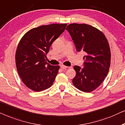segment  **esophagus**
<instances>
[{"label":"esophagus","instance_id":"esophagus-1","mask_svg":"<svg viewBox=\"0 0 125 125\" xmlns=\"http://www.w3.org/2000/svg\"><path fill=\"white\" fill-rule=\"evenodd\" d=\"M61 68L62 69H66L67 68V66H64V65H61Z\"/></svg>","mask_w":125,"mask_h":125}]
</instances>
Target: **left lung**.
I'll use <instances>...</instances> for the list:
<instances>
[{"instance_id": "left-lung-1", "label": "left lung", "mask_w": 125, "mask_h": 125, "mask_svg": "<svg viewBox=\"0 0 125 125\" xmlns=\"http://www.w3.org/2000/svg\"><path fill=\"white\" fill-rule=\"evenodd\" d=\"M66 30L77 51L86 54L83 68L74 67L76 75L73 84L79 90L91 92L101 85L109 72L111 61L109 42L104 33L90 25L73 23L68 25Z\"/></svg>"}]
</instances>
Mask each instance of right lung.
<instances>
[{
    "label": "right lung",
    "instance_id": "1",
    "mask_svg": "<svg viewBox=\"0 0 125 125\" xmlns=\"http://www.w3.org/2000/svg\"><path fill=\"white\" fill-rule=\"evenodd\" d=\"M67 24H52L34 28L26 32L18 44L15 54L16 69L28 88L39 92L51 87L59 69L46 61L54 42Z\"/></svg>",
    "mask_w": 125,
    "mask_h": 125
}]
</instances>
